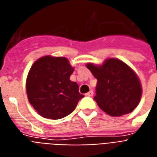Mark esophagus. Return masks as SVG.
I'll use <instances>...</instances> for the list:
<instances>
[{"mask_svg": "<svg viewBox=\"0 0 157 157\" xmlns=\"http://www.w3.org/2000/svg\"><path fill=\"white\" fill-rule=\"evenodd\" d=\"M85 95L88 96V97H92L94 95V92H93V90H90V92H88L87 94H85Z\"/></svg>", "mask_w": 157, "mask_h": 157, "instance_id": "esophagus-1", "label": "esophagus"}]
</instances>
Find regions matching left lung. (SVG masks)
Listing matches in <instances>:
<instances>
[{
	"mask_svg": "<svg viewBox=\"0 0 157 157\" xmlns=\"http://www.w3.org/2000/svg\"><path fill=\"white\" fill-rule=\"evenodd\" d=\"M86 67L97 78L94 100L111 116L132 112L139 105L142 88L136 72L117 58H107L102 65L89 63Z\"/></svg>",
	"mask_w": 157,
	"mask_h": 157,
	"instance_id": "obj_1",
	"label": "left lung"
}]
</instances>
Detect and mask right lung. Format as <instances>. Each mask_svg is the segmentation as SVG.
<instances>
[{"label":"right lung","mask_w":157,"mask_h":157,"mask_svg":"<svg viewBox=\"0 0 157 157\" xmlns=\"http://www.w3.org/2000/svg\"><path fill=\"white\" fill-rule=\"evenodd\" d=\"M74 70L66 58L50 55L32 65L26 81L27 99L41 116L59 120L75 109L83 95L69 79Z\"/></svg>","instance_id":"right-lung-1"}]
</instances>
